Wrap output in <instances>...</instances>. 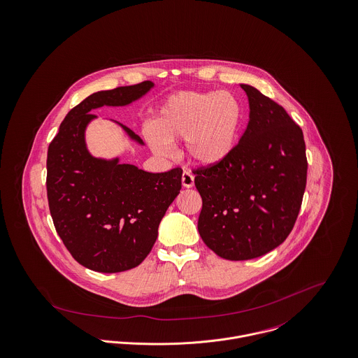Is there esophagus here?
Wrapping results in <instances>:
<instances>
[{
    "label": "esophagus",
    "instance_id": "obj_1",
    "mask_svg": "<svg viewBox=\"0 0 358 358\" xmlns=\"http://www.w3.org/2000/svg\"><path fill=\"white\" fill-rule=\"evenodd\" d=\"M181 181H182V187H185V188H192V187H194V182H195L194 174H192L189 170H184V171H182Z\"/></svg>",
    "mask_w": 358,
    "mask_h": 358
}]
</instances>
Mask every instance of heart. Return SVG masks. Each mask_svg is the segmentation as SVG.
Masks as SVG:
<instances>
[{
	"mask_svg": "<svg viewBox=\"0 0 358 358\" xmlns=\"http://www.w3.org/2000/svg\"><path fill=\"white\" fill-rule=\"evenodd\" d=\"M241 123L243 107L232 92H182L160 107L147 140L159 155H167L171 144L187 140L191 159L214 166L235 150Z\"/></svg>",
	"mask_w": 358,
	"mask_h": 358,
	"instance_id": "obj_1",
	"label": "heart"
}]
</instances>
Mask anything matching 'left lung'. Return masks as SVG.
<instances>
[{"mask_svg": "<svg viewBox=\"0 0 358 358\" xmlns=\"http://www.w3.org/2000/svg\"><path fill=\"white\" fill-rule=\"evenodd\" d=\"M247 127L232 154L194 169L201 196L198 229L206 245L231 261L261 257L291 234L306 188L302 129L276 101L250 85Z\"/></svg>", "mask_w": 358, "mask_h": 358, "instance_id": "left-lung-1", "label": "left lung"}]
</instances>
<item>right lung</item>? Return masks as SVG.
Instances as JSON below:
<instances>
[{
	"label": "right lung",
	"mask_w": 358,
	"mask_h": 358,
	"mask_svg": "<svg viewBox=\"0 0 358 358\" xmlns=\"http://www.w3.org/2000/svg\"><path fill=\"white\" fill-rule=\"evenodd\" d=\"M154 83L144 80L90 94L62 122L48 148L46 194L64 245L82 266L118 273L138 266L152 250L160 221L180 194L182 170L148 173L120 159L89 154L85 129L92 110L127 106ZM137 143L143 140L120 124Z\"/></svg>",
	"instance_id": "obj_1"
}]
</instances>
